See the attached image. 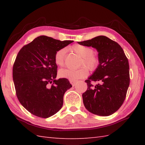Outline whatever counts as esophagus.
Masks as SVG:
<instances>
[{"instance_id": "34e87169", "label": "esophagus", "mask_w": 145, "mask_h": 145, "mask_svg": "<svg viewBox=\"0 0 145 145\" xmlns=\"http://www.w3.org/2000/svg\"><path fill=\"white\" fill-rule=\"evenodd\" d=\"M70 84H72V85L73 86V87H74V86L76 84V82L75 80H70Z\"/></svg>"}]
</instances>
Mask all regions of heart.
Wrapping results in <instances>:
<instances>
[{
  "instance_id": "b5f03b06",
  "label": "heart",
  "mask_w": 145,
  "mask_h": 145,
  "mask_svg": "<svg viewBox=\"0 0 145 145\" xmlns=\"http://www.w3.org/2000/svg\"><path fill=\"white\" fill-rule=\"evenodd\" d=\"M70 50L77 54L82 57L80 65H84L91 71H94L99 65L100 59L96 55L93 54V50L91 48L80 44L73 45L70 47ZM65 49H58L54 55L55 63L57 65L62 67L64 64ZM85 67H82L78 69H63L60 70L58 75L61 78H68L72 80H76L86 77L88 75V70Z\"/></svg>"
}]
</instances>
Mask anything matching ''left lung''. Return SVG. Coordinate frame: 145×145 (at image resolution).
I'll return each instance as SVG.
<instances>
[{
	"instance_id": "left-lung-1",
	"label": "left lung",
	"mask_w": 145,
	"mask_h": 145,
	"mask_svg": "<svg viewBox=\"0 0 145 145\" xmlns=\"http://www.w3.org/2000/svg\"><path fill=\"white\" fill-rule=\"evenodd\" d=\"M78 43L96 48L100 59L93 75L85 81L88 88L82 94L84 106L95 115H112L123 103L130 85L128 58L121 46L105 36ZM92 81L98 84L93 86Z\"/></svg>"
}]
</instances>
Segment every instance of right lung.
<instances>
[{
    "instance_id": "right-lung-1",
    "label": "right lung",
    "mask_w": 145,
    "mask_h": 145,
    "mask_svg": "<svg viewBox=\"0 0 145 145\" xmlns=\"http://www.w3.org/2000/svg\"><path fill=\"white\" fill-rule=\"evenodd\" d=\"M73 42L42 35L18 52L12 71L15 92L22 105L32 115L47 118L62 107L63 95L72 85L67 78L55 79L58 67L54 55Z\"/></svg>"
}]
</instances>
